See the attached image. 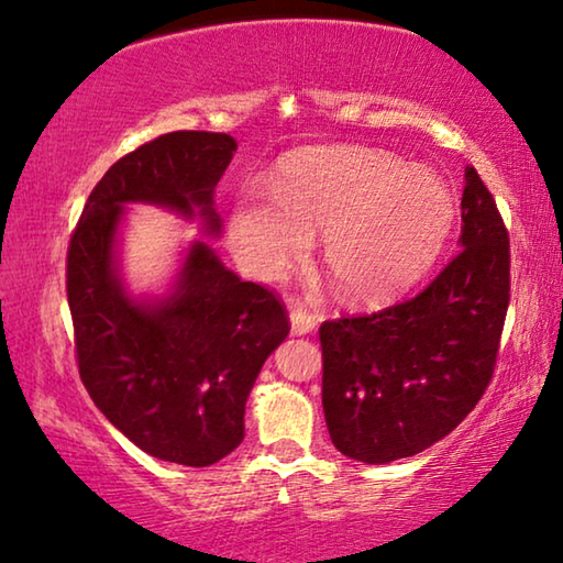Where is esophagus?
<instances>
[{"label":"esophagus","mask_w":563,"mask_h":563,"mask_svg":"<svg viewBox=\"0 0 563 563\" xmlns=\"http://www.w3.org/2000/svg\"><path fill=\"white\" fill-rule=\"evenodd\" d=\"M290 329L296 335H303L310 333L316 329V316L308 313L303 306H292L290 308Z\"/></svg>","instance_id":"34e87169"}]
</instances>
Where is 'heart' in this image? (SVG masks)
I'll return each mask as SVG.
<instances>
[{
  "label": "heart",
  "instance_id": "obj_1",
  "mask_svg": "<svg viewBox=\"0 0 563 563\" xmlns=\"http://www.w3.org/2000/svg\"><path fill=\"white\" fill-rule=\"evenodd\" d=\"M271 197L234 201L230 240L263 278L303 257L310 234L325 232L323 265L335 290L374 303L430 271L455 228L457 205L438 174L412 169L382 148H321L285 162Z\"/></svg>",
  "mask_w": 563,
  "mask_h": 563
}]
</instances>
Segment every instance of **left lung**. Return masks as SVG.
<instances>
[{
  "instance_id": "obj_1",
  "label": "left lung",
  "mask_w": 563,
  "mask_h": 563,
  "mask_svg": "<svg viewBox=\"0 0 563 563\" xmlns=\"http://www.w3.org/2000/svg\"><path fill=\"white\" fill-rule=\"evenodd\" d=\"M463 250L415 298L323 321V412L335 450L368 465L412 457L473 412L496 372L510 300L508 230L465 169Z\"/></svg>"
}]
</instances>
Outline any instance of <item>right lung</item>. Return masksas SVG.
<instances>
[{"label": "right lung", "mask_w": 563, "mask_h": 563, "mask_svg": "<svg viewBox=\"0 0 563 563\" xmlns=\"http://www.w3.org/2000/svg\"><path fill=\"white\" fill-rule=\"evenodd\" d=\"M230 133H164L119 158L96 184L65 265L75 358L96 407L151 457L207 467L245 438V405L265 358L290 333L278 292L245 283L205 242L184 260L172 298L125 296L113 245L125 201L184 217L199 209L220 232L212 191L232 162Z\"/></svg>", "instance_id": "1"}]
</instances>
